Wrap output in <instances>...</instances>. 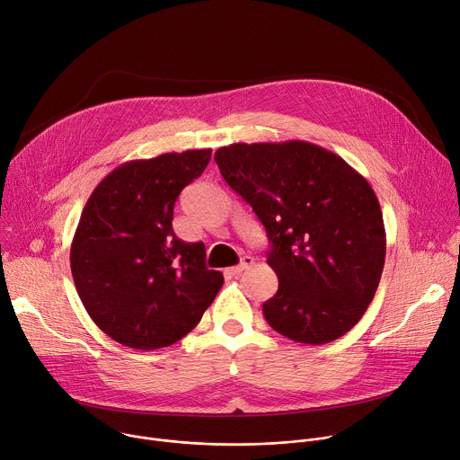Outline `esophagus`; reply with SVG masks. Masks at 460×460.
I'll return each instance as SVG.
<instances>
[{
  "label": "esophagus",
  "mask_w": 460,
  "mask_h": 460,
  "mask_svg": "<svg viewBox=\"0 0 460 460\" xmlns=\"http://www.w3.org/2000/svg\"><path fill=\"white\" fill-rule=\"evenodd\" d=\"M251 266H252V258H251V256H245V258H242V261H240L238 266L229 268V270H227V273H229V275H233V277H238L242 271L249 270Z\"/></svg>",
  "instance_id": "esophagus-1"
}]
</instances>
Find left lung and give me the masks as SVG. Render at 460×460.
<instances>
[{"label":"left lung","mask_w":460,"mask_h":460,"mask_svg":"<svg viewBox=\"0 0 460 460\" xmlns=\"http://www.w3.org/2000/svg\"><path fill=\"white\" fill-rule=\"evenodd\" d=\"M215 162L271 242L279 291L261 305L268 323L313 346L346 335L371 304L385 258L382 211L367 180L302 140L233 144Z\"/></svg>","instance_id":"obj_1"}]
</instances>
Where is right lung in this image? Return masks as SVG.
<instances>
[{
	"mask_svg": "<svg viewBox=\"0 0 460 460\" xmlns=\"http://www.w3.org/2000/svg\"><path fill=\"white\" fill-rule=\"evenodd\" d=\"M211 149L133 160L109 172L87 200L71 245L76 291L94 323L133 349L178 342L224 284L206 268V245L172 231V209Z\"/></svg>",
	"mask_w": 460,
	"mask_h": 460,
	"instance_id": "obj_1",
	"label": "right lung"
}]
</instances>
